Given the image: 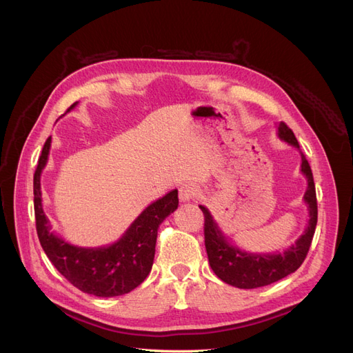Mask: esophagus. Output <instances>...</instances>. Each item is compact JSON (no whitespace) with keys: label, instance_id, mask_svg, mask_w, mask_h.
Wrapping results in <instances>:
<instances>
[{"label":"esophagus","instance_id":"1","mask_svg":"<svg viewBox=\"0 0 353 353\" xmlns=\"http://www.w3.org/2000/svg\"><path fill=\"white\" fill-rule=\"evenodd\" d=\"M200 194V188L194 184H184L179 188V200L183 203L194 200Z\"/></svg>","mask_w":353,"mask_h":353}]
</instances>
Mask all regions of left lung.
I'll return each instance as SVG.
<instances>
[{
    "label": "left lung",
    "mask_w": 353,
    "mask_h": 353,
    "mask_svg": "<svg viewBox=\"0 0 353 353\" xmlns=\"http://www.w3.org/2000/svg\"><path fill=\"white\" fill-rule=\"evenodd\" d=\"M276 135L281 141L299 150V143L293 131L284 122L276 123ZM301 157V172L307 183L303 201L307 208L309 219L301 237L283 252L258 253L240 249L221 230L210 210L206 206H199L205 215V244L210 268L223 283L239 288L263 287L290 275L305 261L315 232L318 209L312 170L302 152Z\"/></svg>",
    "instance_id": "obj_1"
}]
</instances>
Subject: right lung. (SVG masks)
Segmentation results:
<instances>
[{
    "label": "right lung",
    "mask_w": 353,
    "mask_h": 353,
    "mask_svg": "<svg viewBox=\"0 0 353 353\" xmlns=\"http://www.w3.org/2000/svg\"><path fill=\"white\" fill-rule=\"evenodd\" d=\"M73 103L68 112L77 108ZM51 148V137L42 148L34 175V206L39 243L57 271L81 292L99 297L122 296L140 285L150 274L157 230L178 208V190L148 205L128 230L112 244L81 248L51 231V223L42 208L41 175Z\"/></svg>",
    "instance_id": "right-lung-1"
}]
</instances>
